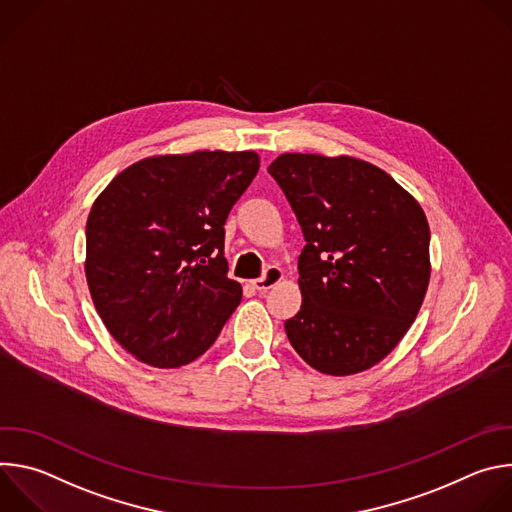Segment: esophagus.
Segmentation results:
<instances>
[{
  "label": "esophagus",
  "mask_w": 512,
  "mask_h": 512,
  "mask_svg": "<svg viewBox=\"0 0 512 512\" xmlns=\"http://www.w3.org/2000/svg\"><path fill=\"white\" fill-rule=\"evenodd\" d=\"M283 277H285L283 269L277 267V265H271V267L265 271L263 277H259V279L251 281V283H253V287H255L257 291H267V289H271L273 285H277Z\"/></svg>",
  "instance_id": "34e87169"
}]
</instances>
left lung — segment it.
<instances>
[{"instance_id": "left-lung-1", "label": "left lung", "mask_w": 512, "mask_h": 512, "mask_svg": "<svg viewBox=\"0 0 512 512\" xmlns=\"http://www.w3.org/2000/svg\"><path fill=\"white\" fill-rule=\"evenodd\" d=\"M269 174L306 237L302 308L285 320L291 346L324 375L375 367L415 322L429 285L423 208L385 170L352 156L281 154Z\"/></svg>"}]
</instances>
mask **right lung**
Here are the masks:
<instances>
[{
    "mask_svg": "<svg viewBox=\"0 0 512 512\" xmlns=\"http://www.w3.org/2000/svg\"><path fill=\"white\" fill-rule=\"evenodd\" d=\"M259 154L198 150L119 172L87 218L85 275L109 334L139 362L178 369L204 354L237 310L225 221Z\"/></svg>",
    "mask_w": 512,
    "mask_h": 512,
    "instance_id": "1",
    "label": "right lung"
}]
</instances>
